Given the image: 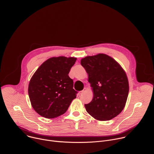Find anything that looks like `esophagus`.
<instances>
[{"instance_id": "1", "label": "esophagus", "mask_w": 154, "mask_h": 154, "mask_svg": "<svg viewBox=\"0 0 154 154\" xmlns=\"http://www.w3.org/2000/svg\"><path fill=\"white\" fill-rule=\"evenodd\" d=\"M85 91H86V88H84V89H83L82 91H79V93L80 94H82L84 93Z\"/></svg>"}]
</instances>
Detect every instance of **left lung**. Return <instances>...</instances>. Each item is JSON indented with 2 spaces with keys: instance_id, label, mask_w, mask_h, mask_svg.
<instances>
[{
  "instance_id": "1",
  "label": "left lung",
  "mask_w": 154,
  "mask_h": 154,
  "mask_svg": "<svg viewBox=\"0 0 154 154\" xmlns=\"http://www.w3.org/2000/svg\"><path fill=\"white\" fill-rule=\"evenodd\" d=\"M92 88V101L85 107L94 119L107 121L124 109L129 92L128 80L122 66L109 56L100 53L81 60Z\"/></svg>"
}]
</instances>
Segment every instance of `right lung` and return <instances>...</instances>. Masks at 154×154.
<instances>
[{"instance_id": "right-lung-1", "label": "right lung", "mask_w": 154, "mask_h": 154, "mask_svg": "<svg viewBox=\"0 0 154 154\" xmlns=\"http://www.w3.org/2000/svg\"><path fill=\"white\" fill-rule=\"evenodd\" d=\"M76 58L52 57L42 64L31 77L28 94L37 114L47 119L59 117L67 111L77 91L68 75Z\"/></svg>"}]
</instances>
